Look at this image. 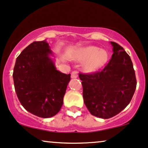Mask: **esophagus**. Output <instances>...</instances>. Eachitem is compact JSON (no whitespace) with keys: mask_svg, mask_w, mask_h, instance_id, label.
Segmentation results:
<instances>
[{"mask_svg":"<svg viewBox=\"0 0 148 148\" xmlns=\"http://www.w3.org/2000/svg\"><path fill=\"white\" fill-rule=\"evenodd\" d=\"M77 76H78L77 71H73L72 73H71V78H77Z\"/></svg>","mask_w":148,"mask_h":148,"instance_id":"esophagus-1","label":"esophagus"}]
</instances>
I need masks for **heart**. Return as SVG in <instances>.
I'll return each instance as SVG.
<instances>
[{
    "label": "heart",
    "instance_id": "1",
    "mask_svg": "<svg viewBox=\"0 0 148 148\" xmlns=\"http://www.w3.org/2000/svg\"><path fill=\"white\" fill-rule=\"evenodd\" d=\"M108 54L106 51L95 46H89L80 50L78 61L84 62V68L88 72L95 71L103 66L107 62Z\"/></svg>",
    "mask_w": 148,
    "mask_h": 148
}]
</instances>
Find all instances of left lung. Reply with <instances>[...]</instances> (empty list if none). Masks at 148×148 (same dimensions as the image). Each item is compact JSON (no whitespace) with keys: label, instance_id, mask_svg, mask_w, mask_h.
<instances>
[{"label":"left lung","instance_id":"8db88e82","mask_svg":"<svg viewBox=\"0 0 148 148\" xmlns=\"http://www.w3.org/2000/svg\"><path fill=\"white\" fill-rule=\"evenodd\" d=\"M113 54L101 71L79 73L84 101L92 115L109 119L130 103L136 90V79L130 57L123 47L110 42Z\"/></svg>","mask_w":148,"mask_h":148}]
</instances>
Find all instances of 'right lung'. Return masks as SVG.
Masks as SVG:
<instances>
[{
    "label": "right lung",
    "instance_id": "obj_1",
    "mask_svg": "<svg viewBox=\"0 0 148 148\" xmlns=\"http://www.w3.org/2000/svg\"><path fill=\"white\" fill-rule=\"evenodd\" d=\"M46 40L34 42L16 58L13 79L22 106L34 115L51 117L61 109L71 74L58 71Z\"/></svg>",
    "mask_w": 148,
    "mask_h": 148
}]
</instances>
